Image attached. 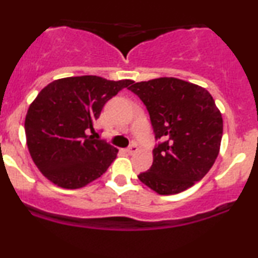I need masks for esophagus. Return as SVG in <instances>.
<instances>
[{
	"label": "esophagus",
	"mask_w": 258,
	"mask_h": 258,
	"mask_svg": "<svg viewBox=\"0 0 258 258\" xmlns=\"http://www.w3.org/2000/svg\"><path fill=\"white\" fill-rule=\"evenodd\" d=\"M138 151V147L136 144H132L131 147H130L128 149H127V153H128L130 155H133V154H136Z\"/></svg>",
	"instance_id": "obj_1"
}]
</instances>
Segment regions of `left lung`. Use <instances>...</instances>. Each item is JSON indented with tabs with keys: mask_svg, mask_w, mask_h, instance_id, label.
Instances as JSON below:
<instances>
[{
	"mask_svg": "<svg viewBox=\"0 0 258 258\" xmlns=\"http://www.w3.org/2000/svg\"><path fill=\"white\" fill-rule=\"evenodd\" d=\"M145 104L155 138L153 166L138 178L159 195L187 190L215 162L223 121L206 89L176 78L135 83L128 88Z\"/></svg>",
	"mask_w": 258,
	"mask_h": 258,
	"instance_id": "left-lung-1",
	"label": "left lung"
}]
</instances>
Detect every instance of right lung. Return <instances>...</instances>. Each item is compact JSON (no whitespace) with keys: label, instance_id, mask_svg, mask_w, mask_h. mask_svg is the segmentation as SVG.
Here are the masks:
<instances>
[{"label":"right lung","instance_id":"1","mask_svg":"<svg viewBox=\"0 0 258 258\" xmlns=\"http://www.w3.org/2000/svg\"><path fill=\"white\" fill-rule=\"evenodd\" d=\"M132 83L70 77L54 80L39 92L27 110L25 133L31 157L46 179L74 190L105 173L119 150L88 133L95 132L104 104Z\"/></svg>","mask_w":258,"mask_h":258}]
</instances>
